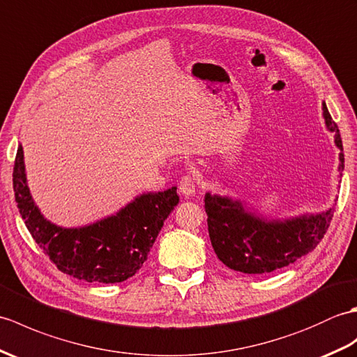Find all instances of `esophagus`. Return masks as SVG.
Here are the masks:
<instances>
[{
    "label": "esophagus",
    "mask_w": 357,
    "mask_h": 357,
    "mask_svg": "<svg viewBox=\"0 0 357 357\" xmlns=\"http://www.w3.org/2000/svg\"><path fill=\"white\" fill-rule=\"evenodd\" d=\"M195 188H197V180H195L194 176H191V174H188V176H183V177L180 178V181H178L180 192L183 194V195H186V197L195 194Z\"/></svg>",
    "instance_id": "1"
}]
</instances>
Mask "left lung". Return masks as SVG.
I'll return each instance as SVG.
<instances>
[{
  "mask_svg": "<svg viewBox=\"0 0 357 357\" xmlns=\"http://www.w3.org/2000/svg\"><path fill=\"white\" fill-rule=\"evenodd\" d=\"M322 112L327 128L335 132V144L340 149L339 171H344L342 140L326 102ZM204 209L218 259L232 271L249 275L271 273L310 253L324 238L335 213L333 206L316 215L267 221L245 211L238 200L209 192L204 195Z\"/></svg>",
  "mask_w": 357,
  "mask_h": 357,
  "instance_id": "obj_1",
  "label": "left lung"
}]
</instances>
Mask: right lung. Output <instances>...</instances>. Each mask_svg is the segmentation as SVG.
<instances>
[{
    "instance_id": "right-lung-1",
    "label": "right lung",
    "mask_w": 357,
    "mask_h": 357,
    "mask_svg": "<svg viewBox=\"0 0 357 357\" xmlns=\"http://www.w3.org/2000/svg\"><path fill=\"white\" fill-rule=\"evenodd\" d=\"M13 191L30 235L61 272L86 282L114 284L131 278L148 258L163 221L178 203L177 188L142 194L116 215L85 227L50 223L31 199L22 146L13 166Z\"/></svg>"
}]
</instances>
